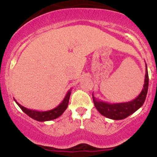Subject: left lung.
Returning a JSON list of instances; mask_svg holds the SVG:
<instances>
[{"mask_svg":"<svg viewBox=\"0 0 157 157\" xmlns=\"http://www.w3.org/2000/svg\"><path fill=\"white\" fill-rule=\"evenodd\" d=\"M149 86V76L147 66L146 63V74L145 80H144V87L140 94L134 99L130 102L125 103H109L107 102L97 100L93 94V100L95 107L100 113L104 117H107L109 119L123 120L127 118V117L136 112L138 109L143 106L147 97V90Z\"/></svg>","mask_w":157,"mask_h":157,"instance_id":"1","label":"left lung"}]
</instances>
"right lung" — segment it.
<instances>
[{
  "label": "right lung",
  "instance_id": "add662e5",
  "mask_svg": "<svg viewBox=\"0 0 157 157\" xmlns=\"http://www.w3.org/2000/svg\"><path fill=\"white\" fill-rule=\"evenodd\" d=\"M71 94V89H70L69 90H68V92L67 93L66 96H65L63 101H62L57 107L47 111H38L35 110V109H27V108L24 107L22 105L20 104L18 102H17V100H15L14 98H13V100L16 102L17 104L19 106V107L21 108L27 116L31 117L32 119L39 121V122H44V121H52V120L57 119V118H58L59 117H60V116L63 114V113L64 112V111L66 110L67 108Z\"/></svg>",
  "mask_w": 157,
  "mask_h": 157
}]
</instances>
